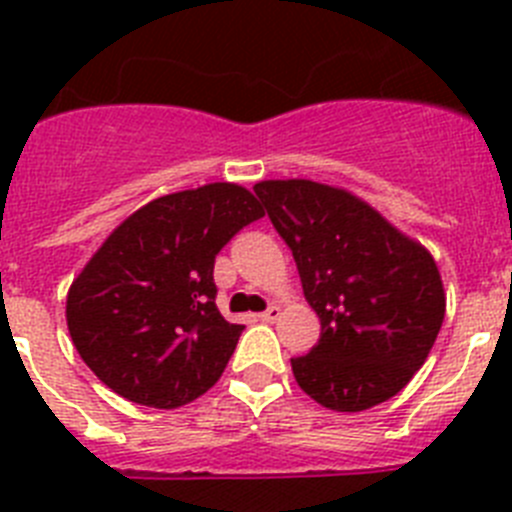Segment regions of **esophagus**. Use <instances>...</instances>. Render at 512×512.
Returning <instances> with one entry per match:
<instances>
[{
	"label": "esophagus",
	"instance_id": "esophagus-1",
	"mask_svg": "<svg viewBox=\"0 0 512 512\" xmlns=\"http://www.w3.org/2000/svg\"><path fill=\"white\" fill-rule=\"evenodd\" d=\"M279 315H282V310H279L277 305H271L269 310L261 312L259 320H261V323H274V320H279Z\"/></svg>",
	"mask_w": 512,
	"mask_h": 512
}]
</instances>
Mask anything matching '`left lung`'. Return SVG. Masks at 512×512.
I'll list each match as a JSON object with an SVG mask.
<instances>
[{"instance_id":"1","label":"left lung","mask_w":512,"mask_h":512,"mask_svg":"<svg viewBox=\"0 0 512 512\" xmlns=\"http://www.w3.org/2000/svg\"><path fill=\"white\" fill-rule=\"evenodd\" d=\"M320 318V341L292 359L302 392L336 413L390 400L425 364L446 315L431 251L348 189L310 179L253 187Z\"/></svg>"}]
</instances>
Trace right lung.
I'll use <instances>...</instances> for the list:
<instances>
[{
	"label": "right lung",
	"mask_w": 512,
	"mask_h": 512,
	"mask_svg": "<svg viewBox=\"0 0 512 512\" xmlns=\"http://www.w3.org/2000/svg\"><path fill=\"white\" fill-rule=\"evenodd\" d=\"M259 217V200L230 182L164 194L125 217L66 297L84 364L148 408H182L205 395L243 330L215 305V256Z\"/></svg>",
	"instance_id": "1"
}]
</instances>
